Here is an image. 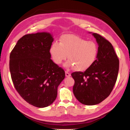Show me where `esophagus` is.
Wrapping results in <instances>:
<instances>
[{
  "mask_svg": "<svg viewBox=\"0 0 130 130\" xmlns=\"http://www.w3.org/2000/svg\"><path fill=\"white\" fill-rule=\"evenodd\" d=\"M65 73H66V77H70V75H70V73L68 71H66Z\"/></svg>",
  "mask_w": 130,
  "mask_h": 130,
  "instance_id": "34e87169",
  "label": "esophagus"
}]
</instances>
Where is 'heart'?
Masks as SVG:
<instances>
[{
  "mask_svg": "<svg viewBox=\"0 0 130 130\" xmlns=\"http://www.w3.org/2000/svg\"><path fill=\"white\" fill-rule=\"evenodd\" d=\"M50 53L56 64H60L68 55L69 61L65 66L83 71L90 67L95 61L98 46L93 41H87L74 35H66L60 39L59 42L53 43Z\"/></svg>",
  "mask_w": 130,
  "mask_h": 130,
  "instance_id": "heart-1",
  "label": "heart"
}]
</instances>
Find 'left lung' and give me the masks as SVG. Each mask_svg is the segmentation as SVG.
Instances as JSON below:
<instances>
[{
  "label": "left lung",
  "instance_id": "1",
  "mask_svg": "<svg viewBox=\"0 0 130 130\" xmlns=\"http://www.w3.org/2000/svg\"><path fill=\"white\" fill-rule=\"evenodd\" d=\"M99 47L96 59L84 72L72 73L73 93L82 104L100 103L111 94L117 79L119 61L112 44L96 33L93 34Z\"/></svg>",
  "mask_w": 130,
  "mask_h": 130
}]
</instances>
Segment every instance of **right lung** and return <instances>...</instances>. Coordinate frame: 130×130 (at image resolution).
Listing matches in <instances>:
<instances>
[{
	"label": "right lung",
	"mask_w": 130,
	"mask_h": 130,
	"mask_svg": "<svg viewBox=\"0 0 130 130\" xmlns=\"http://www.w3.org/2000/svg\"><path fill=\"white\" fill-rule=\"evenodd\" d=\"M53 41L47 32L25 35L10 55L14 88L27 103L37 107H47L55 100L58 86L65 77L64 70L50 58Z\"/></svg>",
	"instance_id": "1"
}]
</instances>
